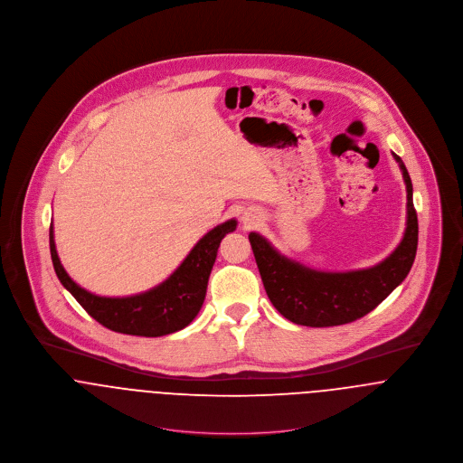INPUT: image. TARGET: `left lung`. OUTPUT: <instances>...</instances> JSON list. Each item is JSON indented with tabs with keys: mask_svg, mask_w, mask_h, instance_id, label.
<instances>
[{
	"mask_svg": "<svg viewBox=\"0 0 463 463\" xmlns=\"http://www.w3.org/2000/svg\"><path fill=\"white\" fill-rule=\"evenodd\" d=\"M406 184V232L396 251L364 270L321 272L281 257L264 237L250 233L265 292L274 308L294 325L326 328L353 323L373 312L406 278L417 253L419 222L411 198V180L394 155Z\"/></svg>",
	"mask_w": 463,
	"mask_h": 463,
	"instance_id": "left-lung-1",
	"label": "left lung"
}]
</instances>
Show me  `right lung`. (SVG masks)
I'll return each mask as SVG.
<instances>
[{
	"mask_svg": "<svg viewBox=\"0 0 463 463\" xmlns=\"http://www.w3.org/2000/svg\"><path fill=\"white\" fill-rule=\"evenodd\" d=\"M235 228L237 222L232 219L208 232L187 255L184 264L162 285L132 298H99L78 287L59 260L53 226H50V251L61 283L92 319L109 330L125 335L162 336L184 330L198 316L219 244L224 235L232 233Z\"/></svg>",
	"mask_w": 463,
	"mask_h": 463,
	"instance_id": "1",
	"label": "right lung"
}]
</instances>
